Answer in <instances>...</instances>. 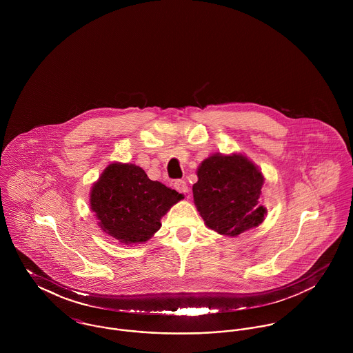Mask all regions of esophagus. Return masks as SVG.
I'll list each match as a JSON object with an SVG mask.
<instances>
[{
	"label": "esophagus",
	"instance_id": "1",
	"mask_svg": "<svg viewBox=\"0 0 353 353\" xmlns=\"http://www.w3.org/2000/svg\"><path fill=\"white\" fill-rule=\"evenodd\" d=\"M174 188H175L176 192H179V193H182V194H188V193H189V186H188L186 181H183V179L175 181V182H174Z\"/></svg>",
	"mask_w": 353,
	"mask_h": 353
}]
</instances>
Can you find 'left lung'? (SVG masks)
I'll list each match as a JSON object with an SVG mask.
<instances>
[{
	"label": "left lung",
	"instance_id": "left-lung-1",
	"mask_svg": "<svg viewBox=\"0 0 353 353\" xmlns=\"http://www.w3.org/2000/svg\"><path fill=\"white\" fill-rule=\"evenodd\" d=\"M197 175L193 197L209 228L236 236L262 223L263 176L248 157L213 154L202 161Z\"/></svg>",
	"mask_w": 353,
	"mask_h": 353
}]
</instances>
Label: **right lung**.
Listing matches in <instances>:
<instances>
[{
  "label": "right lung",
  "instance_id": "add662e5",
  "mask_svg": "<svg viewBox=\"0 0 353 353\" xmlns=\"http://www.w3.org/2000/svg\"><path fill=\"white\" fill-rule=\"evenodd\" d=\"M182 199L148 178L134 164H110L91 190V209L101 230L122 243L145 242L160 228V219Z\"/></svg>",
  "mask_w": 353,
  "mask_h": 353
}]
</instances>
